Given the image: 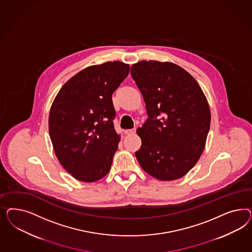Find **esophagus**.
Segmentation results:
<instances>
[{"label": "esophagus", "instance_id": "34e87169", "mask_svg": "<svg viewBox=\"0 0 252 252\" xmlns=\"http://www.w3.org/2000/svg\"><path fill=\"white\" fill-rule=\"evenodd\" d=\"M136 133V129L133 128V129H126L125 130V134L126 135H133Z\"/></svg>", "mask_w": 252, "mask_h": 252}]
</instances>
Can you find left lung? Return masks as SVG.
Segmentation results:
<instances>
[{
    "label": "left lung",
    "instance_id": "1",
    "mask_svg": "<svg viewBox=\"0 0 252 252\" xmlns=\"http://www.w3.org/2000/svg\"><path fill=\"white\" fill-rule=\"evenodd\" d=\"M145 101L148 120L137 129L141 168L161 181L186 176L203 153L211 125L206 97L196 79L171 62L140 61L130 70Z\"/></svg>",
    "mask_w": 252,
    "mask_h": 252
}]
</instances>
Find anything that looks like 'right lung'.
<instances>
[{"mask_svg":"<svg viewBox=\"0 0 252 252\" xmlns=\"http://www.w3.org/2000/svg\"><path fill=\"white\" fill-rule=\"evenodd\" d=\"M129 68L119 61L91 65L72 76L54 98L49 115L54 153L79 181H98L111 169L121 138L114 127L112 95Z\"/></svg>","mask_w":252,"mask_h":252,"instance_id":"add662e5","label":"right lung"}]
</instances>
